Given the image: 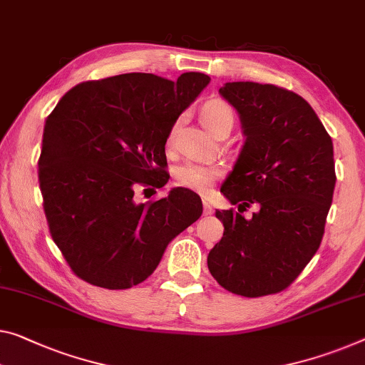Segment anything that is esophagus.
I'll use <instances>...</instances> for the list:
<instances>
[{"label": "esophagus", "mask_w": 365, "mask_h": 365, "mask_svg": "<svg viewBox=\"0 0 365 365\" xmlns=\"http://www.w3.org/2000/svg\"><path fill=\"white\" fill-rule=\"evenodd\" d=\"M202 205H204V215H212V214H214V209H212V205L209 204V202L204 200V202H202Z\"/></svg>", "instance_id": "34e87169"}]
</instances>
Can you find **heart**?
Here are the masks:
<instances>
[{"instance_id": "heart-1", "label": "heart", "mask_w": 365, "mask_h": 365, "mask_svg": "<svg viewBox=\"0 0 365 365\" xmlns=\"http://www.w3.org/2000/svg\"><path fill=\"white\" fill-rule=\"evenodd\" d=\"M200 119L202 124L217 135V133L223 130L230 133L235 125V120H237V115H235L232 106L225 103V101L210 99L202 106ZM173 133H175V128L171 130L170 138L173 137ZM222 176L223 171L218 166L194 163V161L181 163L175 170V179L179 186L202 194L207 192Z\"/></svg>"}]
</instances>
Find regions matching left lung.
I'll use <instances>...</instances> for the list:
<instances>
[{
  "instance_id": "8db88e82",
  "label": "left lung",
  "mask_w": 365,
  "mask_h": 365,
  "mask_svg": "<svg viewBox=\"0 0 365 365\" xmlns=\"http://www.w3.org/2000/svg\"><path fill=\"white\" fill-rule=\"evenodd\" d=\"M220 94L240 112L246 142L222 192L253 218L217 210L223 237L207 257L228 292L279 294L317 253L336 184L333 142L307 101L289 89L227 83Z\"/></svg>"
}]
</instances>
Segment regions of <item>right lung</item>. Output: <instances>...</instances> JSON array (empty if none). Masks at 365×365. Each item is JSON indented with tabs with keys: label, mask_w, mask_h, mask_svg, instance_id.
<instances>
[{
	"label": "right lung",
	"mask_w": 365,
	"mask_h": 365,
	"mask_svg": "<svg viewBox=\"0 0 365 365\" xmlns=\"http://www.w3.org/2000/svg\"><path fill=\"white\" fill-rule=\"evenodd\" d=\"M209 81L195 71L178 81L151 73L83 81L48 114L38 158L43 212L55 245L85 282L110 290L143 282L168 243L202 215L192 190L178 187L143 204L133 192L168 182L166 140Z\"/></svg>",
	"instance_id": "obj_1"
}]
</instances>
